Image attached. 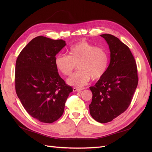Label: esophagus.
Here are the masks:
<instances>
[{"mask_svg": "<svg viewBox=\"0 0 152 152\" xmlns=\"http://www.w3.org/2000/svg\"><path fill=\"white\" fill-rule=\"evenodd\" d=\"M83 88H77V87H73V92H76V91H83Z\"/></svg>", "mask_w": 152, "mask_h": 152, "instance_id": "1", "label": "esophagus"}]
</instances>
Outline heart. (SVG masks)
I'll return each mask as SVG.
<instances>
[{"mask_svg":"<svg viewBox=\"0 0 152 152\" xmlns=\"http://www.w3.org/2000/svg\"><path fill=\"white\" fill-rule=\"evenodd\" d=\"M108 64L107 51L84 40L71 45L68 49V55L60 53L55 58L56 67L65 76H69L77 65L79 70L67 80L69 85L75 87L86 85L91 79L95 81L102 78Z\"/></svg>","mask_w":152,"mask_h":152,"instance_id":"heart-1","label":"heart"}]
</instances>
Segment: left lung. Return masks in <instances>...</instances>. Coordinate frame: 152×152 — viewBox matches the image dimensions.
<instances>
[{
	"label": "left lung",
	"mask_w": 152,
	"mask_h": 152,
	"mask_svg": "<svg viewBox=\"0 0 152 152\" xmlns=\"http://www.w3.org/2000/svg\"><path fill=\"white\" fill-rule=\"evenodd\" d=\"M100 36L109 45L110 63L105 74L89 87L92 93L89 110L95 121L106 123L129 107L139 79L136 63L129 48L111 34Z\"/></svg>",
	"instance_id": "1"
}]
</instances>
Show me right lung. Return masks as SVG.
Masks as SVG:
<instances>
[{"mask_svg": "<svg viewBox=\"0 0 152 152\" xmlns=\"http://www.w3.org/2000/svg\"><path fill=\"white\" fill-rule=\"evenodd\" d=\"M66 45L62 39L37 36L21 50L16 61L15 90L32 117L52 123L63 115L72 87L60 76L55 55Z\"/></svg>", "mask_w": 152, "mask_h": 152, "instance_id": "obj_1", "label": "right lung"}]
</instances>
